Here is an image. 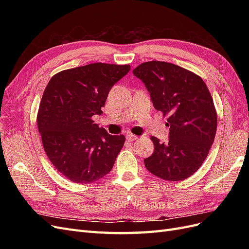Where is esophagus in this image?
Instances as JSON below:
<instances>
[{
	"label": "esophagus",
	"instance_id": "34e87169",
	"mask_svg": "<svg viewBox=\"0 0 249 249\" xmlns=\"http://www.w3.org/2000/svg\"><path fill=\"white\" fill-rule=\"evenodd\" d=\"M126 139L130 140V141H134V140L138 139V136H136V135H134L132 133H127L126 134Z\"/></svg>",
	"mask_w": 249,
	"mask_h": 249
}]
</instances>
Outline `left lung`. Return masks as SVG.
<instances>
[{"mask_svg":"<svg viewBox=\"0 0 249 249\" xmlns=\"http://www.w3.org/2000/svg\"><path fill=\"white\" fill-rule=\"evenodd\" d=\"M133 73L144 83L154 107L170 126L166 144L150 137L155 149L144 159L146 169L171 182L188 178L206 160L217 130V112L206 83L198 74L164 61L143 62Z\"/></svg>","mask_w":249,"mask_h":249,"instance_id":"obj_1","label":"left lung"}]
</instances>
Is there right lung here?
Returning <instances> with one entry per match:
<instances>
[{
  "label": "right lung",
  "instance_id": "obj_1",
  "mask_svg": "<svg viewBox=\"0 0 249 249\" xmlns=\"http://www.w3.org/2000/svg\"><path fill=\"white\" fill-rule=\"evenodd\" d=\"M129 64L91 63L54 74L44 89L37 125L49 160L73 183L89 184L111 171L125 137L94 124L110 89Z\"/></svg>",
  "mask_w": 249,
  "mask_h": 249
}]
</instances>
